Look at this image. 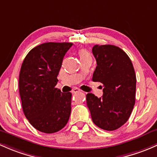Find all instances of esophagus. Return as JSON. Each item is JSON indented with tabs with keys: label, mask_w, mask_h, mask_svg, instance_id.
Instances as JSON below:
<instances>
[{
	"label": "esophagus",
	"mask_w": 157,
	"mask_h": 157,
	"mask_svg": "<svg viewBox=\"0 0 157 157\" xmlns=\"http://www.w3.org/2000/svg\"><path fill=\"white\" fill-rule=\"evenodd\" d=\"M80 92V90L78 88H74L73 90H72V93H77V92Z\"/></svg>",
	"instance_id": "obj_1"
}]
</instances>
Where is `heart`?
<instances>
[{
  "mask_svg": "<svg viewBox=\"0 0 157 157\" xmlns=\"http://www.w3.org/2000/svg\"><path fill=\"white\" fill-rule=\"evenodd\" d=\"M78 55H79V56H80V60H83V59H90V58H91V55H90V52L85 49H80L78 52Z\"/></svg>",
  "mask_w": 157,
  "mask_h": 157,
  "instance_id": "1",
  "label": "heart"
}]
</instances>
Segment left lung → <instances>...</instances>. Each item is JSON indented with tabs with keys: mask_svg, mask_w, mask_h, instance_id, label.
I'll use <instances>...</instances> for the list:
<instances>
[{
	"mask_svg": "<svg viewBox=\"0 0 157 157\" xmlns=\"http://www.w3.org/2000/svg\"><path fill=\"white\" fill-rule=\"evenodd\" d=\"M92 53L97 66L94 82L102 83L103 95H86L87 106L93 123L107 131H113L126 123L135 103L136 76L128 55L113 45H95Z\"/></svg>",
	"mask_w": 157,
	"mask_h": 157,
	"instance_id": "left-lung-1",
	"label": "left lung"
}]
</instances>
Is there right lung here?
Wrapping results in <instances>:
<instances>
[{
    "label": "right lung",
    "instance_id": "right-lung-1",
    "mask_svg": "<svg viewBox=\"0 0 157 157\" xmlns=\"http://www.w3.org/2000/svg\"><path fill=\"white\" fill-rule=\"evenodd\" d=\"M72 43H44L27 54L21 67L19 89L25 116L33 127L54 133L65 126L71 93L56 88L62 61Z\"/></svg>",
    "mask_w": 157,
    "mask_h": 157
}]
</instances>
